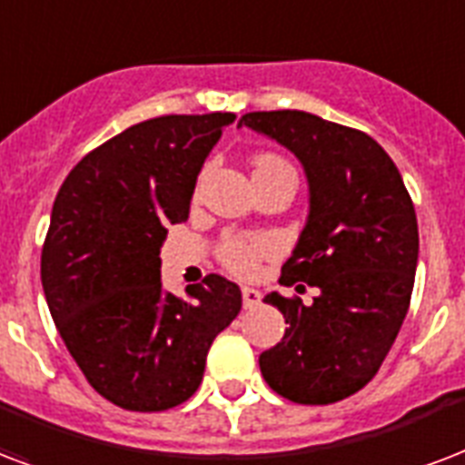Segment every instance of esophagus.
Segmentation results:
<instances>
[{
	"label": "esophagus",
	"mask_w": 465,
	"mask_h": 465,
	"mask_svg": "<svg viewBox=\"0 0 465 465\" xmlns=\"http://www.w3.org/2000/svg\"><path fill=\"white\" fill-rule=\"evenodd\" d=\"M241 300H243V307L251 310V307H258V304H261L263 295L253 288H241Z\"/></svg>",
	"instance_id": "34e87169"
}]
</instances>
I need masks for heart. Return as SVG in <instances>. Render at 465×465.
<instances>
[{"label": "heart", "instance_id": "b5f03b06", "mask_svg": "<svg viewBox=\"0 0 465 465\" xmlns=\"http://www.w3.org/2000/svg\"><path fill=\"white\" fill-rule=\"evenodd\" d=\"M271 168H292L285 158L280 155L265 153L256 158V170H271ZM275 251V243L265 236H226L219 243V261L226 271L239 275V278H248L258 271L261 261L271 256Z\"/></svg>", "mask_w": 465, "mask_h": 465}]
</instances>
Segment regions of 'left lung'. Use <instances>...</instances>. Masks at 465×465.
Segmentation results:
<instances>
[{
  "label": "left lung",
  "mask_w": 465,
  "mask_h": 465,
  "mask_svg": "<svg viewBox=\"0 0 465 465\" xmlns=\"http://www.w3.org/2000/svg\"><path fill=\"white\" fill-rule=\"evenodd\" d=\"M241 124L304 165L310 219L280 282L319 290L310 304L265 297L288 329L261 353V373L290 402L331 405L373 381L405 322L420 253L412 197L392 158L363 131L297 109L251 112Z\"/></svg>",
  "instance_id": "1"
}]
</instances>
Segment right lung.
<instances>
[{
  "label": "right lung",
  "instance_id": "obj_1",
  "mask_svg": "<svg viewBox=\"0 0 465 465\" xmlns=\"http://www.w3.org/2000/svg\"><path fill=\"white\" fill-rule=\"evenodd\" d=\"M232 112L134 124L84 155L53 202L41 251L51 317L87 382L129 412H163L200 388L212 341L241 310L212 272L165 292L161 246L190 214L202 163Z\"/></svg>",
  "mask_w": 465,
  "mask_h": 465
}]
</instances>
